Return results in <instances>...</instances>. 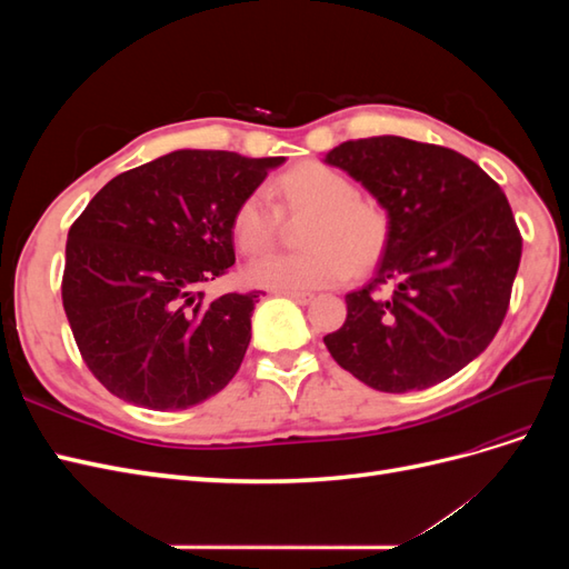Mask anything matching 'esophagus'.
<instances>
[{
	"instance_id": "esophagus-1",
	"label": "esophagus",
	"mask_w": 569,
	"mask_h": 569,
	"mask_svg": "<svg viewBox=\"0 0 569 569\" xmlns=\"http://www.w3.org/2000/svg\"><path fill=\"white\" fill-rule=\"evenodd\" d=\"M284 297H289V299H295L297 303H301V306H306V303H311L316 297L311 295V291H284Z\"/></svg>"
}]
</instances>
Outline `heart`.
<instances>
[{"mask_svg":"<svg viewBox=\"0 0 569 569\" xmlns=\"http://www.w3.org/2000/svg\"><path fill=\"white\" fill-rule=\"evenodd\" d=\"M280 213L303 218L297 253L266 256L247 268V280L274 291L332 287L351 272L372 268L389 242V213L382 203L358 197L356 182L318 161L289 168L274 180ZM280 218L261 197L249 194L232 216V234L244 253H263L274 242Z\"/></svg>","mask_w":569,"mask_h":569,"instance_id":"1","label":"heart"}]
</instances>
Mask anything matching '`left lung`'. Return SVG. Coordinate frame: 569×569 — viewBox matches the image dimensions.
Here are the masks:
<instances>
[{
    "instance_id": "left-lung-1",
    "label": "left lung",
    "mask_w": 569,
    "mask_h": 569,
    "mask_svg": "<svg viewBox=\"0 0 569 569\" xmlns=\"http://www.w3.org/2000/svg\"><path fill=\"white\" fill-rule=\"evenodd\" d=\"M389 213L372 280L347 295V320L322 341L377 391L449 380L501 327L522 237L506 194L462 153L382 134L325 153ZM389 286L380 298L373 289Z\"/></svg>"
}]
</instances>
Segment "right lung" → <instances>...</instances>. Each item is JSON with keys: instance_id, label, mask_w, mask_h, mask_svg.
Here are the masks:
<instances>
[{"instance_id": "1", "label": "right lung", "mask_w": 569, "mask_h": 569, "mask_svg": "<svg viewBox=\"0 0 569 569\" xmlns=\"http://www.w3.org/2000/svg\"><path fill=\"white\" fill-rule=\"evenodd\" d=\"M284 157L178 149L99 189L68 230L63 311L97 380L118 399L184 410L242 366L258 291L206 301L234 263L237 206Z\"/></svg>"}]
</instances>
